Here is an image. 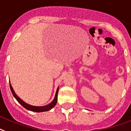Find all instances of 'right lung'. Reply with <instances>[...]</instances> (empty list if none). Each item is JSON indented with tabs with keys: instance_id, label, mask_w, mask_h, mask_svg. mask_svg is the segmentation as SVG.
Wrapping results in <instances>:
<instances>
[{
	"instance_id": "right-lung-1",
	"label": "right lung",
	"mask_w": 131,
	"mask_h": 131,
	"mask_svg": "<svg viewBox=\"0 0 131 131\" xmlns=\"http://www.w3.org/2000/svg\"><path fill=\"white\" fill-rule=\"evenodd\" d=\"M10 85V89H11V91H12V94L14 95V96L16 98V99L18 100V102L20 103L22 107H24L25 109H28L29 111H35V112H43V111H49L50 109H51L52 108L55 106V104H57V94H58V91H59V88H57V90L56 94H55V97H54V100L52 102H50L49 104H48L46 106H43V107H35V106H31L30 104H28L27 103H25L24 101H22L21 99H20L19 97L17 96L15 92H14L13 88H12V85Z\"/></svg>"
}]
</instances>
